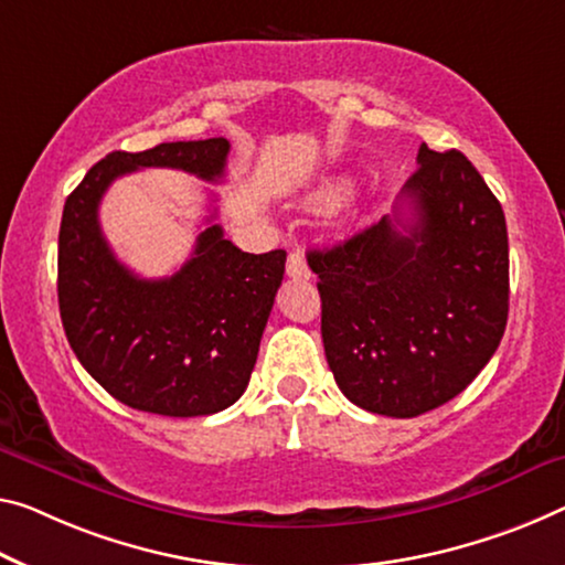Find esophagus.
Instances as JSON below:
<instances>
[{"label": "esophagus", "instance_id": "esophagus-1", "mask_svg": "<svg viewBox=\"0 0 565 565\" xmlns=\"http://www.w3.org/2000/svg\"><path fill=\"white\" fill-rule=\"evenodd\" d=\"M285 273H288V277H292V280H310V267H308L306 257H302L300 249L290 253L288 265H285Z\"/></svg>", "mask_w": 565, "mask_h": 565}]
</instances>
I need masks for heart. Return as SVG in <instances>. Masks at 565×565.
Segmentation results:
<instances>
[{"label":"heart","instance_id":"heart-1","mask_svg":"<svg viewBox=\"0 0 565 565\" xmlns=\"http://www.w3.org/2000/svg\"><path fill=\"white\" fill-rule=\"evenodd\" d=\"M345 194V184H335V186H331V196L335 199V196H343Z\"/></svg>","mask_w":565,"mask_h":565}]
</instances>
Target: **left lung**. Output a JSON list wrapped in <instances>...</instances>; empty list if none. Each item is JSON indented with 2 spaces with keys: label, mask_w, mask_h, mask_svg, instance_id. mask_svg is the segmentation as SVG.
<instances>
[{
  "label": "left lung",
  "mask_w": 565,
  "mask_h": 565,
  "mask_svg": "<svg viewBox=\"0 0 565 565\" xmlns=\"http://www.w3.org/2000/svg\"><path fill=\"white\" fill-rule=\"evenodd\" d=\"M392 216L310 249L335 384L361 409L412 419L472 384L508 323L505 214L465 153L422 143Z\"/></svg>",
  "instance_id": "left-lung-1"
}]
</instances>
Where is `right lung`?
I'll return each mask as SVG.
<instances>
[{
	"label": "right lung",
	"instance_id": "obj_1",
	"mask_svg": "<svg viewBox=\"0 0 565 565\" xmlns=\"http://www.w3.org/2000/svg\"><path fill=\"white\" fill-rule=\"evenodd\" d=\"M227 153V138L113 151L65 202L57 242L65 335L83 369L131 409L206 416L245 394L285 275V249L242 253L212 214L192 257L171 277L146 280L118 263L103 237L100 199L118 177L138 169L220 181Z\"/></svg>",
	"mask_w": 565,
	"mask_h": 565
}]
</instances>
